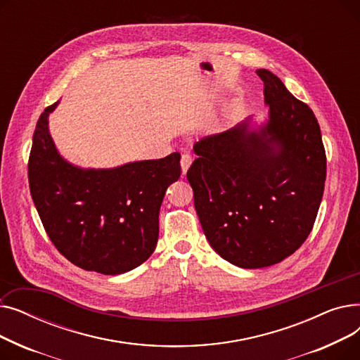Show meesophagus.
<instances>
[{"label": "esophagus", "mask_w": 360, "mask_h": 360, "mask_svg": "<svg viewBox=\"0 0 360 360\" xmlns=\"http://www.w3.org/2000/svg\"><path fill=\"white\" fill-rule=\"evenodd\" d=\"M191 163H193V158H191V155L184 153V155H182V158H181V170H182V175H186L188 169H190Z\"/></svg>", "instance_id": "esophagus-1"}]
</instances>
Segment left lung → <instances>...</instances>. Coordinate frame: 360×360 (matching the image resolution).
<instances>
[{
    "mask_svg": "<svg viewBox=\"0 0 360 360\" xmlns=\"http://www.w3.org/2000/svg\"><path fill=\"white\" fill-rule=\"evenodd\" d=\"M269 117H248L198 141L186 178L212 248L240 269H262L305 242L327 174L321 129L311 108L276 74L257 70Z\"/></svg>",
    "mask_w": 360,
    "mask_h": 360,
    "instance_id": "1",
    "label": "left lung"
}]
</instances>
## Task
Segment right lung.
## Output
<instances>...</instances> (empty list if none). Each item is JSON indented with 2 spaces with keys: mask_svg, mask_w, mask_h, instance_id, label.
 I'll return each instance as SVG.
<instances>
[{
  "mask_svg": "<svg viewBox=\"0 0 360 360\" xmlns=\"http://www.w3.org/2000/svg\"><path fill=\"white\" fill-rule=\"evenodd\" d=\"M48 106L36 124L29 186L44 228L68 261L87 271L115 276L153 254L159 212L170 184L181 176V155L80 167L65 160L49 132Z\"/></svg>",
  "mask_w": 360,
  "mask_h": 360,
  "instance_id": "1",
  "label": "right lung"
}]
</instances>
